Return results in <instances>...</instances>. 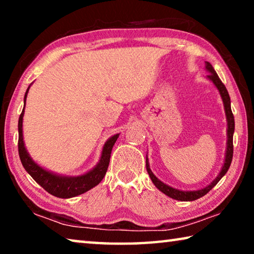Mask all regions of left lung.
<instances>
[{"mask_svg": "<svg viewBox=\"0 0 254 254\" xmlns=\"http://www.w3.org/2000/svg\"><path fill=\"white\" fill-rule=\"evenodd\" d=\"M205 68L206 70L209 72V75H207V78L212 81V83L215 85V87L218 89V92L221 94V97L223 100V104H224V110H225V114H226V120H227V143H226V153H225V160H224V165H223L221 173L218 174V176L215 178L212 183H210L208 186H206L203 189H199V190H189V191H185V190H179V189H176L168 186V185L163 184L161 180H159L156 176L153 175V173L150 169L149 166V161H148V157L147 160H145V167H147V171L151 178L152 183L154 184L159 190L162 191L163 194L169 196L170 198L177 199V200H182V201H191L195 199H198L200 197H203L204 195L207 194V192L210 190V189L214 188L215 185H216L220 180L222 179L223 176H224L227 170H229L231 162H232V158H233V133H234V117L233 113H232L231 110V98L229 95V92L225 87V85L222 83V80L220 79V77L217 76L216 71L213 68V66L210 65L208 62L205 63Z\"/></svg>", "mask_w": 254, "mask_h": 254, "instance_id": "left-lung-1", "label": "left lung"}]
</instances>
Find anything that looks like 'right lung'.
<instances>
[{"label":"right lung","mask_w":254,"mask_h":254,"mask_svg":"<svg viewBox=\"0 0 254 254\" xmlns=\"http://www.w3.org/2000/svg\"><path fill=\"white\" fill-rule=\"evenodd\" d=\"M30 87V86H29ZM29 87L25 92L24 95V106H25V100H27ZM23 115H24V107L22 110V113L20 114L19 118V141H18V148H19V156L20 160L22 162L24 169L27 173L31 176V177L36 180V182L40 185V186L49 192V194L54 195L59 198H70V197L78 196L80 194H84L89 189L95 187L96 185L102 182L104 176L107 171V167L110 163L111 152L112 148H113L114 143L117 142L118 137L120 134H115L111 136L109 140L106 141L104 147L102 150V156L100 161L97 165L94 167L92 170L86 173L81 176H77V177H67V176L56 175L51 171H48L40 167L38 163L32 160V158L29 156L27 149L24 147L23 141V133H22V122H23Z\"/></svg>","instance_id":"add662e5"}]
</instances>
